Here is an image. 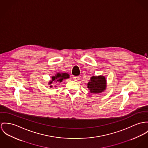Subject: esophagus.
<instances>
[{
  "label": "esophagus",
  "instance_id": "obj_1",
  "mask_svg": "<svg viewBox=\"0 0 148 148\" xmlns=\"http://www.w3.org/2000/svg\"><path fill=\"white\" fill-rule=\"evenodd\" d=\"M73 79L75 80V81H78L79 80V77H73Z\"/></svg>",
  "mask_w": 148,
  "mask_h": 148
}]
</instances>
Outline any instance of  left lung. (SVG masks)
I'll return each instance as SVG.
<instances>
[{"label": "left lung", "instance_id": "obj_1", "mask_svg": "<svg viewBox=\"0 0 148 148\" xmlns=\"http://www.w3.org/2000/svg\"><path fill=\"white\" fill-rule=\"evenodd\" d=\"M87 87L91 93H100L106 87V80L104 76H92L87 84Z\"/></svg>", "mask_w": 148, "mask_h": 148}]
</instances>
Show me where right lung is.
<instances>
[{
    "label": "right lung",
    "mask_w": 148,
    "mask_h": 148,
    "mask_svg": "<svg viewBox=\"0 0 148 148\" xmlns=\"http://www.w3.org/2000/svg\"><path fill=\"white\" fill-rule=\"evenodd\" d=\"M69 74L66 73H58L55 76L52 77V79L51 81L49 82L48 84H51L53 82H58V83H61L62 80L65 79L69 78L70 77ZM51 88L52 87V86H49ZM56 87V86H55Z\"/></svg>",
    "instance_id": "right-lung-1"
}]
</instances>
